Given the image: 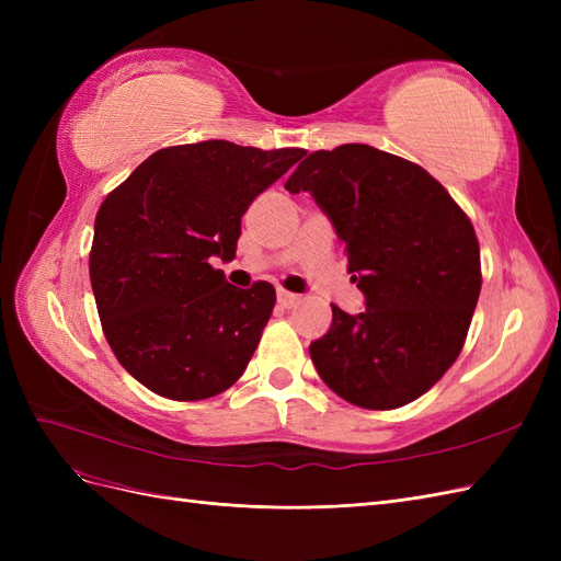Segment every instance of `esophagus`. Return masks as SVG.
Segmentation results:
<instances>
[{"label": "esophagus", "mask_w": 561, "mask_h": 561, "mask_svg": "<svg viewBox=\"0 0 561 561\" xmlns=\"http://www.w3.org/2000/svg\"><path fill=\"white\" fill-rule=\"evenodd\" d=\"M297 301H299V295L287 293V290H278V304H280L283 309H293Z\"/></svg>", "instance_id": "1"}]
</instances>
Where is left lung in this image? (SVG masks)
<instances>
[{"label": "left lung", "instance_id": "8db88e82", "mask_svg": "<svg viewBox=\"0 0 561 561\" xmlns=\"http://www.w3.org/2000/svg\"><path fill=\"white\" fill-rule=\"evenodd\" d=\"M309 192L346 243L363 313L332 304L309 346L320 379L365 410H396L454 365L478 307L480 243L468 215L421 165L369 145L313 151L285 182Z\"/></svg>", "mask_w": 561, "mask_h": 561}]
</instances>
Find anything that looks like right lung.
<instances>
[{
  "label": "right lung",
  "instance_id": "obj_1",
  "mask_svg": "<svg viewBox=\"0 0 561 561\" xmlns=\"http://www.w3.org/2000/svg\"><path fill=\"white\" fill-rule=\"evenodd\" d=\"M307 154L227 140L165 147L95 215L91 285L103 332L130 377L168 400H206L241 379L276 304L210 260H233L241 217Z\"/></svg>",
  "mask_w": 561,
  "mask_h": 561
}]
</instances>
